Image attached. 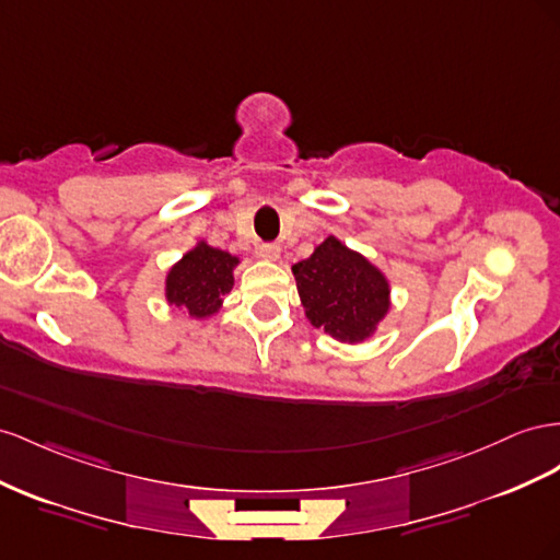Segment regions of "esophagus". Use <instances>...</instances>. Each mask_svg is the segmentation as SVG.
<instances>
[{"mask_svg":"<svg viewBox=\"0 0 560 560\" xmlns=\"http://www.w3.org/2000/svg\"><path fill=\"white\" fill-rule=\"evenodd\" d=\"M259 256H264V259H268V261L280 259V245L278 243H261Z\"/></svg>","mask_w":560,"mask_h":560,"instance_id":"esophagus-1","label":"esophagus"}]
</instances>
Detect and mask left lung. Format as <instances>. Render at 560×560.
Instances as JSON below:
<instances>
[{"instance_id":"obj_1","label":"left lung","mask_w":560,"mask_h":560,"mask_svg":"<svg viewBox=\"0 0 560 560\" xmlns=\"http://www.w3.org/2000/svg\"><path fill=\"white\" fill-rule=\"evenodd\" d=\"M308 320L339 341L368 339L388 311V282L365 256L327 237L292 266Z\"/></svg>"}]
</instances>
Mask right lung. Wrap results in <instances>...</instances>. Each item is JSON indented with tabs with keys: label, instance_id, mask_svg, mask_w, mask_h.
<instances>
[{
	"label": "right lung",
	"instance_id": "obj_1",
	"mask_svg": "<svg viewBox=\"0 0 560 560\" xmlns=\"http://www.w3.org/2000/svg\"><path fill=\"white\" fill-rule=\"evenodd\" d=\"M237 256L200 243L167 276V299L192 317L217 313L221 296L231 292Z\"/></svg>",
	"mask_w": 560,
	"mask_h": 560
}]
</instances>
